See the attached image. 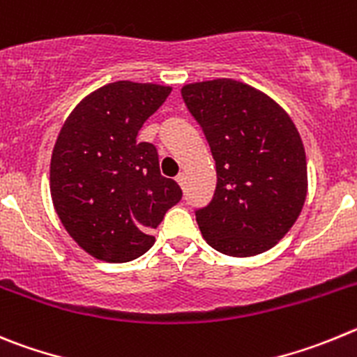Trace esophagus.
Here are the masks:
<instances>
[{
	"mask_svg": "<svg viewBox=\"0 0 357 357\" xmlns=\"http://www.w3.org/2000/svg\"><path fill=\"white\" fill-rule=\"evenodd\" d=\"M176 181H178L181 186H185V183H186V174H185V172H179V174L176 176Z\"/></svg>",
	"mask_w": 357,
	"mask_h": 357,
	"instance_id": "obj_1",
	"label": "esophagus"
}]
</instances>
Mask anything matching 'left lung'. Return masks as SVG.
<instances>
[{"label": "left lung", "mask_w": 357, "mask_h": 357, "mask_svg": "<svg viewBox=\"0 0 357 357\" xmlns=\"http://www.w3.org/2000/svg\"><path fill=\"white\" fill-rule=\"evenodd\" d=\"M181 96L217 167L213 199L195 211L202 236L236 258L272 249L306 201V153L294 121L274 99L236 79L188 83Z\"/></svg>", "instance_id": "1"}]
</instances>
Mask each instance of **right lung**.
<instances>
[{"mask_svg": "<svg viewBox=\"0 0 357 357\" xmlns=\"http://www.w3.org/2000/svg\"><path fill=\"white\" fill-rule=\"evenodd\" d=\"M171 86L115 82L76 105L53 147L50 188L67 233L85 252L108 263L137 259L181 188L160 174L156 147L137 142Z\"/></svg>", "mask_w": 357, "mask_h": 357, "instance_id": "right-lung-1", "label": "right lung"}]
</instances>
